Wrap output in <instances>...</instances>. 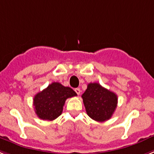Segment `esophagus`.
I'll use <instances>...</instances> for the list:
<instances>
[{"label":"esophagus","mask_w":154,"mask_h":154,"mask_svg":"<svg viewBox=\"0 0 154 154\" xmlns=\"http://www.w3.org/2000/svg\"><path fill=\"white\" fill-rule=\"evenodd\" d=\"M75 92L77 94V95H79L80 94H81V90H80V88H75Z\"/></svg>","instance_id":"esophagus-1"}]
</instances>
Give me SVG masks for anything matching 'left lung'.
<instances>
[{
    "label": "left lung",
    "mask_w": 154,
    "mask_h": 154,
    "mask_svg": "<svg viewBox=\"0 0 154 154\" xmlns=\"http://www.w3.org/2000/svg\"><path fill=\"white\" fill-rule=\"evenodd\" d=\"M81 97L87 114L97 122H105L111 119L117 107V95L98 83L88 84Z\"/></svg>",
    "instance_id": "1"
}]
</instances>
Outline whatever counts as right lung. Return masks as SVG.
<instances>
[{
    "label": "right lung",
    "mask_w": 154,
    "mask_h": 154,
    "mask_svg": "<svg viewBox=\"0 0 154 154\" xmlns=\"http://www.w3.org/2000/svg\"><path fill=\"white\" fill-rule=\"evenodd\" d=\"M73 96H77V93L72 88L58 82L52 83L35 95V112L41 119L53 121L62 114L66 100Z\"/></svg>",
    "instance_id": "add662e5"
}]
</instances>
